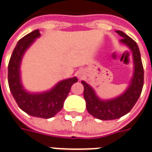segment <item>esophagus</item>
<instances>
[{"instance_id": "34e87169", "label": "esophagus", "mask_w": 152, "mask_h": 152, "mask_svg": "<svg viewBox=\"0 0 152 152\" xmlns=\"http://www.w3.org/2000/svg\"><path fill=\"white\" fill-rule=\"evenodd\" d=\"M78 77H79V78H82V75H78Z\"/></svg>"}]
</instances>
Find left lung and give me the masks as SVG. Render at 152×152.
<instances>
[{"label": "left lung", "instance_id": "8db88e82", "mask_svg": "<svg viewBox=\"0 0 152 152\" xmlns=\"http://www.w3.org/2000/svg\"><path fill=\"white\" fill-rule=\"evenodd\" d=\"M121 36L120 42L129 48L134 61V74L129 86L124 92L110 99H102L96 95L95 90L82 81L84 87V99L88 113L97 119L103 121L115 120L129 113L141 95L143 87L144 71L138 44L121 31H116Z\"/></svg>", "mask_w": 152, "mask_h": 152}]
</instances>
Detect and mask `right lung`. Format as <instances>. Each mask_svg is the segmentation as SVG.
<instances>
[{
    "label": "right lung",
    "mask_w": 152,
    "mask_h": 152,
    "mask_svg": "<svg viewBox=\"0 0 152 152\" xmlns=\"http://www.w3.org/2000/svg\"><path fill=\"white\" fill-rule=\"evenodd\" d=\"M39 36V31L35 30L18 42L8 65V83L12 96L23 111L32 117L48 119L61 110L72 85L77 83V78L60 81L44 92L31 93L24 88L21 80V62L26 50Z\"/></svg>",
    "instance_id": "right-lung-1"
}]
</instances>
